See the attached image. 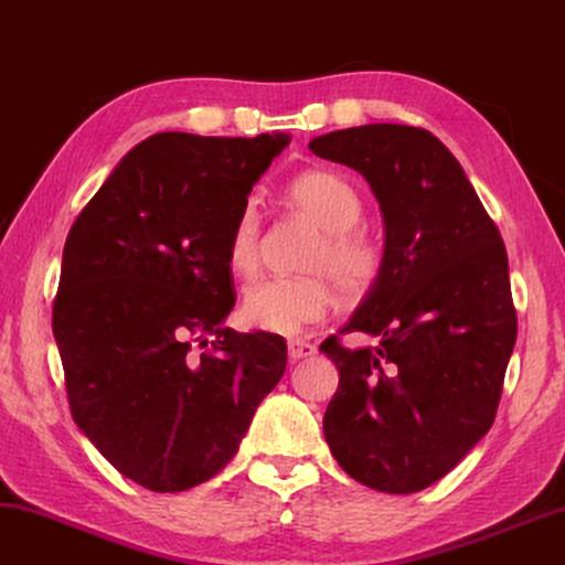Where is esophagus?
Segmentation results:
<instances>
[{
  "instance_id": "34e87169",
  "label": "esophagus",
  "mask_w": 565,
  "mask_h": 565,
  "mask_svg": "<svg viewBox=\"0 0 565 565\" xmlns=\"http://www.w3.org/2000/svg\"><path fill=\"white\" fill-rule=\"evenodd\" d=\"M317 352V348L307 340H289V358L291 363H297V360H305L311 358Z\"/></svg>"
}]
</instances>
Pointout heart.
Listing matches in <instances>:
<instances>
[{
    "label": "heart",
    "mask_w": 565,
    "mask_h": 565,
    "mask_svg": "<svg viewBox=\"0 0 565 565\" xmlns=\"http://www.w3.org/2000/svg\"><path fill=\"white\" fill-rule=\"evenodd\" d=\"M289 200L301 215L322 231L309 268L330 274L342 294L365 291L381 268L377 248L355 233L363 221V200L342 177L332 172H307L289 188ZM260 213L254 200L243 202L235 215L228 260L233 271L250 274L258 264ZM332 305V289L324 276L309 279H264L250 286L243 297V317L248 324L274 334H299L322 319Z\"/></svg>",
    "instance_id": "heart-1"
}]
</instances>
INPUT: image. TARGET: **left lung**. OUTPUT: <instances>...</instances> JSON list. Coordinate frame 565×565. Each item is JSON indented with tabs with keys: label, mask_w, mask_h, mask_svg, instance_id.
Here are the masks:
<instances>
[{
	"label": "left lung",
	"mask_w": 565,
	"mask_h": 565,
	"mask_svg": "<svg viewBox=\"0 0 565 565\" xmlns=\"http://www.w3.org/2000/svg\"><path fill=\"white\" fill-rule=\"evenodd\" d=\"M365 177L385 246L373 286L340 332L375 348L319 350L340 370L324 439L377 492L426 490L490 431L518 337L508 250L457 157L431 131L365 124L311 139Z\"/></svg>",
	"instance_id": "1"
}]
</instances>
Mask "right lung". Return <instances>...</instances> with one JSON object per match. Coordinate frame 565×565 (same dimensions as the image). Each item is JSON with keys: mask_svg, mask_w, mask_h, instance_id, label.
<instances>
[{"mask_svg": "<svg viewBox=\"0 0 565 565\" xmlns=\"http://www.w3.org/2000/svg\"><path fill=\"white\" fill-rule=\"evenodd\" d=\"M289 141L154 134L67 233L53 334L71 414L151 492L215 477L286 370L281 334L223 322L235 305L233 221Z\"/></svg>", "mask_w": 565, "mask_h": 565, "instance_id": "add662e5", "label": "right lung"}]
</instances>
